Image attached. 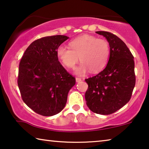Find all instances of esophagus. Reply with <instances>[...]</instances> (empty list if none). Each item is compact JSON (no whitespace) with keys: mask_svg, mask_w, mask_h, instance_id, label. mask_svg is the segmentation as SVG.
Masks as SVG:
<instances>
[{"mask_svg":"<svg viewBox=\"0 0 149 149\" xmlns=\"http://www.w3.org/2000/svg\"><path fill=\"white\" fill-rule=\"evenodd\" d=\"M75 80H76L77 82H79L81 81V79L79 78V77H76V78H75Z\"/></svg>","mask_w":149,"mask_h":149,"instance_id":"esophagus-1","label":"esophagus"}]
</instances>
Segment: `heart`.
<instances>
[{"instance_id": "1", "label": "heart", "mask_w": 149, "mask_h": 149, "mask_svg": "<svg viewBox=\"0 0 149 149\" xmlns=\"http://www.w3.org/2000/svg\"><path fill=\"white\" fill-rule=\"evenodd\" d=\"M69 45L70 48L59 47L57 54L68 69H74L79 57L81 63L75 70L76 74L84 75L89 70L92 73H97L106 67L110 52L109 43L106 39L84 35L71 41Z\"/></svg>"}]
</instances>
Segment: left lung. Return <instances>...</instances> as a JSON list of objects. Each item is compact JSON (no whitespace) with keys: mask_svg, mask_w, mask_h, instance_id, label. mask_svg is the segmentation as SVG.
<instances>
[{"mask_svg":"<svg viewBox=\"0 0 149 149\" xmlns=\"http://www.w3.org/2000/svg\"><path fill=\"white\" fill-rule=\"evenodd\" d=\"M96 33L109 43L110 58L103 71L85 79L88 85L85 98L93 112L108 115L120 109L131 98L136 83L134 57L116 35L108 31Z\"/></svg>","mask_w":149,"mask_h":149,"instance_id":"left-lung-1","label":"left lung"}]
</instances>
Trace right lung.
Returning <instances> with one entry per match:
<instances>
[{
	"label": "right lung",
	"instance_id": "1",
	"mask_svg": "<svg viewBox=\"0 0 149 149\" xmlns=\"http://www.w3.org/2000/svg\"><path fill=\"white\" fill-rule=\"evenodd\" d=\"M65 35L42 37L31 43L19 63L17 83L22 100L44 116L58 114L65 107L75 78L59 61L57 49Z\"/></svg>",
	"mask_w": 149,
	"mask_h": 149
}]
</instances>
